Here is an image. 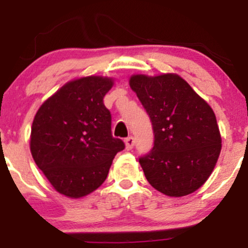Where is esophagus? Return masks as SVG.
Segmentation results:
<instances>
[{
  "label": "esophagus",
  "instance_id": "1",
  "mask_svg": "<svg viewBox=\"0 0 248 248\" xmlns=\"http://www.w3.org/2000/svg\"><path fill=\"white\" fill-rule=\"evenodd\" d=\"M134 144H135V139H134L133 136H129V138H127L126 140H124V146H126L127 150H132Z\"/></svg>",
  "mask_w": 248,
  "mask_h": 248
}]
</instances>
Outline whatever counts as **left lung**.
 Returning a JSON list of instances; mask_svg holds the SVG:
<instances>
[{"mask_svg": "<svg viewBox=\"0 0 248 248\" xmlns=\"http://www.w3.org/2000/svg\"><path fill=\"white\" fill-rule=\"evenodd\" d=\"M129 86L155 134L152 152L140 158L147 181L169 197L195 192L210 177L221 150L211 106L176 73L133 75Z\"/></svg>", "mask_w": 248, "mask_h": 248, "instance_id": "left-lung-1", "label": "left lung"}]
</instances>
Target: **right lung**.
<instances>
[{
    "mask_svg": "<svg viewBox=\"0 0 248 248\" xmlns=\"http://www.w3.org/2000/svg\"><path fill=\"white\" fill-rule=\"evenodd\" d=\"M110 77L76 78L42 104L33 118L30 152L57 192L78 199L106 179L116 153L124 148L110 130L104 96Z\"/></svg>",
    "mask_w": 248,
    "mask_h": 248,
    "instance_id": "right-lung-1",
    "label": "right lung"
}]
</instances>
